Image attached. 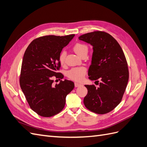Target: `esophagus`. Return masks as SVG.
Masks as SVG:
<instances>
[{"label": "esophagus", "instance_id": "34e87169", "mask_svg": "<svg viewBox=\"0 0 147 147\" xmlns=\"http://www.w3.org/2000/svg\"><path fill=\"white\" fill-rule=\"evenodd\" d=\"M75 87H78V86H80L81 85V84H80V83H77V82H75Z\"/></svg>", "mask_w": 147, "mask_h": 147}]
</instances>
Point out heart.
Listing matches in <instances>:
<instances>
[{
  "instance_id": "1",
  "label": "heart",
  "mask_w": 147,
  "mask_h": 147,
  "mask_svg": "<svg viewBox=\"0 0 147 147\" xmlns=\"http://www.w3.org/2000/svg\"><path fill=\"white\" fill-rule=\"evenodd\" d=\"M73 50L80 56H83L84 55L87 54L88 48V47L82 43H77L73 46ZM66 53L65 51L61 52L59 56L60 63L63 65L65 63ZM86 72V69L84 67H78L70 69L67 72V77L75 82H80L83 79Z\"/></svg>"
}]
</instances>
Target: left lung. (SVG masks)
Instances as JSON below:
<instances>
[{
  "mask_svg": "<svg viewBox=\"0 0 147 147\" xmlns=\"http://www.w3.org/2000/svg\"><path fill=\"white\" fill-rule=\"evenodd\" d=\"M78 38L93 47L88 78L99 84L97 88L84 85L88 89L84 106L97 114L107 113L121 102L127 86L129 70L125 55L116 40L104 31L89 32Z\"/></svg>",
  "mask_w": 147,
  "mask_h": 147,
  "instance_id": "8db88e82",
  "label": "left lung"
}]
</instances>
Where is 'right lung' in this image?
Returning <instances> with one entry per match:
<instances>
[{
	"mask_svg": "<svg viewBox=\"0 0 147 147\" xmlns=\"http://www.w3.org/2000/svg\"><path fill=\"white\" fill-rule=\"evenodd\" d=\"M75 34L50 35L34 39L28 47L22 62L20 84L30 109L38 115L50 117L64 109L65 97L74 83L68 80L53 85V78L63 79L57 72L59 56Z\"/></svg>",
	"mask_w": 147,
	"mask_h": 147,
	"instance_id": "add662e5",
	"label": "right lung"
}]
</instances>
